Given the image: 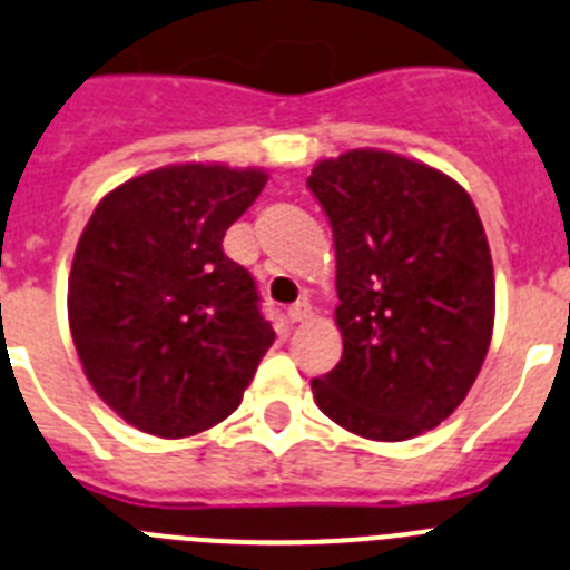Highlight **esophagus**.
Instances as JSON below:
<instances>
[{
	"mask_svg": "<svg viewBox=\"0 0 570 570\" xmlns=\"http://www.w3.org/2000/svg\"><path fill=\"white\" fill-rule=\"evenodd\" d=\"M309 315H312V306L306 304V301H301V304H295L286 309V321L289 323H304Z\"/></svg>",
	"mask_w": 570,
	"mask_h": 570,
	"instance_id": "esophagus-1",
	"label": "esophagus"
}]
</instances>
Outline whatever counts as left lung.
<instances>
[{
  "instance_id": "8db88e82",
  "label": "left lung",
  "mask_w": 570,
  "mask_h": 570,
  "mask_svg": "<svg viewBox=\"0 0 570 570\" xmlns=\"http://www.w3.org/2000/svg\"><path fill=\"white\" fill-rule=\"evenodd\" d=\"M332 224L343 357L312 381L326 417L397 443L463 403L494 330V266L474 202L429 164L383 150L317 161Z\"/></svg>"
}]
</instances>
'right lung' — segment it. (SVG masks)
<instances>
[{
    "instance_id": "right-lung-1",
    "label": "right lung",
    "mask_w": 570,
    "mask_h": 570,
    "mask_svg": "<svg viewBox=\"0 0 570 570\" xmlns=\"http://www.w3.org/2000/svg\"><path fill=\"white\" fill-rule=\"evenodd\" d=\"M261 170L173 164L116 187L76 247L68 315L87 381L156 438H189L238 409L275 341L253 275L224 235Z\"/></svg>"
}]
</instances>
